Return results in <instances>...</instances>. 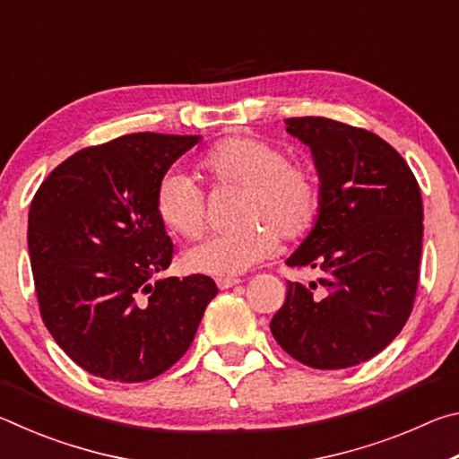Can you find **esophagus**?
I'll list each match as a JSON object with an SVG mask.
<instances>
[{"mask_svg":"<svg viewBox=\"0 0 459 459\" xmlns=\"http://www.w3.org/2000/svg\"><path fill=\"white\" fill-rule=\"evenodd\" d=\"M240 283V279L235 277H219L216 279V285H219V290H230V287H235Z\"/></svg>","mask_w":459,"mask_h":459,"instance_id":"34e87169","label":"esophagus"}]
</instances>
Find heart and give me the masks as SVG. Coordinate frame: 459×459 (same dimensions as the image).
<instances>
[{"instance_id": "obj_1", "label": "heart", "mask_w": 459, "mask_h": 459, "mask_svg": "<svg viewBox=\"0 0 459 459\" xmlns=\"http://www.w3.org/2000/svg\"><path fill=\"white\" fill-rule=\"evenodd\" d=\"M198 166L216 186L245 190L237 222L243 229L206 238L184 255L194 273L230 277L259 265L283 240L304 238L320 216L322 186L307 164L287 160L281 145L235 135L200 155ZM155 214L168 230L198 238L206 227V198L194 178L169 172L155 190Z\"/></svg>"}]
</instances>
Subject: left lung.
Segmentation results:
<instances>
[{"label":"left lung","instance_id":"obj_1","mask_svg":"<svg viewBox=\"0 0 459 459\" xmlns=\"http://www.w3.org/2000/svg\"><path fill=\"white\" fill-rule=\"evenodd\" d=\"M285 126L309 147L322 186L320 216L285 263L322 279L320 286L287 283L269 328L306 367H356L391 344L413 309L421 190L407 161L367 129L325 117Z\"/></svg>","mask_w":459,"mask_h":459}]
</instances>
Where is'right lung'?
Returning a JSON list of instances; mask_svg holds the SVG:
<instances>
[{
	"label": "right lung",
	"mask_w": 459,
	"mask_h": 459,
	"mask_svg": "<svg viewBox=\"0 0 459 459\" xmlns=\"http://www.w3.org/2000/svg\"><path fill=\"white\" fill-rule=\"evenodd\" d=\"M200 139L123 135L76 152L36 192L28 251L42 320L91 375L142 383L166 372L219 293L206 275L158 279L174 245L155 190Z\"/></svg>",
	"instance_id": "right-lung-1"
}]
</instances>
